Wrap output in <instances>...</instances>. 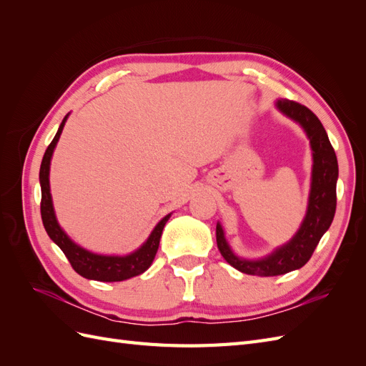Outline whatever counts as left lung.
Returning a JSON list of instances; mask_svg holds the SVG:
<instances>
[{
	"mask_svg": "<svg viewBox=\"0 0 366 366\" xmlns=\"http://www.w3.org/2000/svg\"><path fill=\"white\" fill-rule=\"evenodd\" d=\"M281 113L296 120L304 128L313 149V175L312 191H310L308 209L304 223L297 234L262 259H241L230 250L224 238V232L217 224V246L223 258L237 270L254 276H276L301 269L308 262L319 244L320 238L331 226L336 212V182H337V159L331 147L327 131L316 114L305 105L295 101L281 99L276 102Z\"/></svg>",
	"mask_w": 366,
	"mask_h": 366,
	"instance_id": "1",
	"label": "left lung"
}]
</instances>
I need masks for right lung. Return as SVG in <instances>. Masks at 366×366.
Wrapping results in <instances>:
<instances>
[{
    "label": "right lung",
    "instance_id": "right-lung-1",
    "mask_svg": "<svg viewBox=\"0 0 366 366\" xmlns=\"http://www.w3.org/2000/svg\"><path fill=\"white\" fill-rule=\"evenodd\" d=\"M65 120H67V116L64 117L56 136L53 137L41 162L39 183H41L42 224L46 227L49 237L56 242L59 249L64 252L65 257H67L73 270L76 273H79L81 276H84V278L102 281V282H116V281H124V280L132 278V276H137L145 272L152 264L154 258H156L163 227L166 224V221L169 219L171 214L166 215L160 223L154 227L145 244L134 253L128 254V257H104V254L92 253L74 244V242L65 235V232L59 227L56 217H54L51 195H50V184H49L50 159H51L53 149L59 140L62 128L65 125Z\"/></svg>",
    "mask_w": 366,
    "mask_h": 366
}]
</instances>
